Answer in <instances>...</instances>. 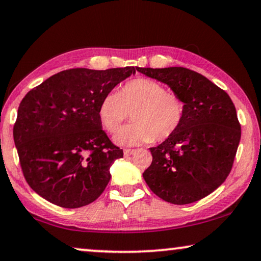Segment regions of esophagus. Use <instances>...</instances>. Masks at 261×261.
<instances>
[{"instance_id":"obj_1","label":"esophagus","mask_w":261,"mask_h":261,"mask_svg":"<svg viewBox=\"0 0 261 261\" xmlns=\"http://www.w3.org/2000/svg\"><path fill=\"white\" fill-rule=\"evenodd\" d=\"M134 152H135L134 149H129V148H126V149H123V154H124V156L132 155V154H133Z\"/></svg>"}]
</instances>
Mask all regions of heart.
Listing matches in <instances>:
<instances>
[{
    "mask_svg": "<svg viewBox=\"0 0 261 261\" xmlns=\"http://www.w3.org/2000/svg\"><path fill=\"white\" fill-rule=\"evenodd\" d=\"M133 113V123L115 135V142L135 146L172 137L182 123L185 103L176 94L160 82L135 79L118 93H109L101 100L99 118L105 129L115 133Z\"/></svg>",
    "mask_w": 261,
    "mask_h": 261,
    "instance_id": "heart-1",
    "label": "heart"
}]
</instances>
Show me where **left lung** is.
<instances>
[{
	"label": "left lung",
	"mask_w": 261,
	"mask_h": 261,
	"mask_svg": "<svg viewBox=\"0 0 261 261\" xmlns=\"http://www.w3.org/2000/svg\"><path fill=\"white\" fill-rule=\"evenodd\" d=\"M137 70L167 85L185 103L179 129L149 148L153 161L143 179L154 194L174 205L205 198L228 176L240 142L241 128L231 97L187 68Z\"/></svg>",
	"instance_id": "obj_1"
}]
</instances>
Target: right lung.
Segmentation results:
<instances>
[{
    "label": "right lung",
    "mask_w": 261,
    "mask_h": 261,
    "mask_svg": "<svg viewBox=\"0 0 261 261\" xmlns=\"http://www.w3.org/2000/svg\"><path fill=\"white\" fill-rule=\"evenodd\" d=\"M134 67L73 68L33 88L18 106L14 142L23 175L49 202L79 208L95 201L123 152L102 130L101 100Z\"/></svg>",
    "instance_id": "obj_1"
}]
</instances>
